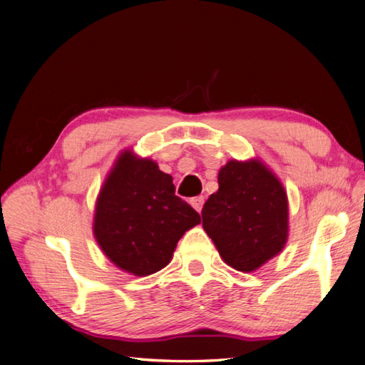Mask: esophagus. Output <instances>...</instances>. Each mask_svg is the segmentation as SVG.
<instances>
[{
  "mask_svg": "<svg viewBox=\"0 0 365 365\" xmlns=\"http://www.w3.org/2000/svg\"><path fill=\"white\" fill-rule=\"evenodd\" d=\"M203 203H205V198H203V197H194V198H192V200H190V205L194 206V208H195L198 212L202 211Z\"/></svg>",
  "mask_w": 365,
  "mask_h": 365,
  "instance_id": "1",
  "label": "esophagus"
}]
</instances>
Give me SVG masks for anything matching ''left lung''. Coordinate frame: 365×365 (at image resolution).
<instances>
[{"label": "left lung", "mask_w": 365, "mask_h": 365, "mask_svg": "<svg viewBox=\"0 0 365 365\" xmlns=\"http://www.w3.org/2000/svg\"><path fill=\"white\" fill-rule=\"evenodd\" d=\"M217 182L202 210L203 229L227 265L257 270L283 251L289 235L284 185L259 159L229 160Z\"/></svg>", "instance_id": "8db88e82"}]
</instances>
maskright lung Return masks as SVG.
<instances>
[{
  "label": "right lung",
  "instance_id": "1",
  "mask_svg": "<svg viewBox=\"0 0 365 365\" xmlns=\"http://www.w3.org/2000/svg\"><path fill=\"white\" fill-rule=\"evenodd\" d=\"M200 222V215L175 195L173 178L125 149L100 189L93 235L122 272L148 277L170 264L180 238Z\"/></svg>",
  "mask_w": 365,
  "mask_h": 365
}]
</instances>
